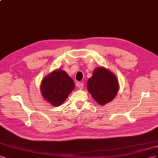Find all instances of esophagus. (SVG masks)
Listing matches in <instances>:
<instances>
[{
    "instance_id": "34e87169",
    "label": "esophagus",
    "mask_w": 158,
    "mask_h": 158,
    "mask_svg": "<svg viewBox=\"0 0 158 158\" xmlns=\"http://www.w3.org/2000/svg\"><path fill=\"white\" fill-rule=\"evenodd\" d=\"M77 86L79 88V89H82L83 88L84 84H83V83H77Z\"/></svg>"
}]
</instances>
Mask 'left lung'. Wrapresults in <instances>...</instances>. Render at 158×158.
I'll return each mask as SVG.
<instances>
[{
	"label": "left lung",
	"mask_w": 158,
	"mask_h": 158,
	"mask_svg": "<svg viewBox=\"0 0 158 158\" xmlns=\"http://www.w3.org/2000/svg\"><path fill=\"white\" fill-rule=\"evenodd\" d=\"M87 89L98 104L105 105L113 100L119 89L116 77L104 67H97L87 81Z\"/></svg>",
	"instance_id": "obj_1"
}]
</instances>
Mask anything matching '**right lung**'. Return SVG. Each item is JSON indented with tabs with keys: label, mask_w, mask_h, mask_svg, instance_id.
<instances>
[{
	"label": "right lung",
	"mask_w": 158,
	"mask_h": 158,
	"mask_svg": "<svg viewBox=\"0 0 158 158\" xmlns=\"http://www.w3.org/2000/svg\"><path fill=\"white\" fill-rule=\"evenodd\" d=\"M75 87V83L65 71L57 69L42 80L40 89L45 100L53 106H60L64 102Z\"/></svg>",
	"instance_id": "1"
}]
</instances>
